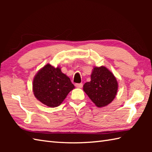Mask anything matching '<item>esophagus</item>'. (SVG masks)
Masks as SVG:
<instances>
[{
    "label": "esophagus",
    "instance_id": "34e87169",
    "mask_svg": "<svg viewBox=\"0 0 152 152\" xmlns=\"http://www.w3.org/2000/svg\"><path fill=\"white\" fill-rule=\"evenodd\" d=\"M75 86L76 87V88H82V87H83V83H76Z\"/></svg>",
    "mask_w": 152,
    "mask_h": 152
}]
</instances>
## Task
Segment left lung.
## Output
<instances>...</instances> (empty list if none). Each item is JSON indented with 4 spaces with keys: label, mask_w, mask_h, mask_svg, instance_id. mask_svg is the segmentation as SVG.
<instances>
[{
    "label": "left lung",
    "mask_w": 152,
    "mask_h": 152,
    "mask_svg": "<svg viewBox=\"0 0 152 152\" xmlns=\"http://www.w3.org/2000/svg\"><path fill=\"white\" fill-rule=\"evenodd\" d=\"M118 82L110 71L105 66L94 67L91 81L83 85V91L97 107L109 104L118 91Z\"/></svg>",
    "instance_id": "left-lung-1"
}]
</instances>
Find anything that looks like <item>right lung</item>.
I'll return each mask as SVG.
<instances>
[{
  "label": "right lung",
  "mask_w": 152,
  "mask_h": 152,
  "mask_svg": "<svg viewBox=\"0 0 152 152\" xmlns=\"http://www.w3.org/2000/svg\"><path fill=\"white\" fill-rule=\"evenodd\" d=\"M74 88L70 78L61 72L60 68L50 64L38 71L33 80L35 97L51 108L59 106Z\"/></svg>",
  "instance_id": "obj_1"
}]
</instances>
